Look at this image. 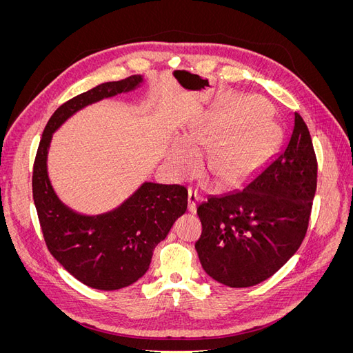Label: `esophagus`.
I'll use <instances>...</instances> for the list:
<instances>
[{
	"label": "esophagus",
	"instance_id": "obj_1",
	"mask_svg": "<svg viewBox=\"0 0 353 353\" xmlns=\"http://www.w3.org/2000/svg\"><path fill=\"white\" fill-rule=\"evenodd\" d=\"M199 200H200V196H199V193H197V190L188 188V210H190L191 213H196Z\"/></svg>",
	"mask_w": 353,
	"mask_h": 353
}]
</instances>
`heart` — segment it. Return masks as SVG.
<instances>
[{
  "label": "heart",
  "mask_w": 353,
  "mask_h": 353,
  "mask_svg": "<svg viewBox=\"0 0 353 353\" xmlns=\"http://www.w3.org/2000/svg\"><path fill=\"white\" fill-rule=\"evenodd\" d=\"M263 104L240 99L231 108L203 116L183 137H175L168 153L174 175L191 176L200 166V152L215 147L209 169L222 183L237 184L250 178L262 165L270 147V130L263 121Z\"/></svg>",
  "instance_id": "1"
}]
</instances>
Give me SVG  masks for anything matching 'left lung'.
Here are the masks:
<instances>
[{"mask_svg":"<svg viewBox=\"0 0 353 353\" xmlns=\"http://www.w3.org/2000/svg\"><path fill=\"white\" fill-rule=\"evenodd\" d=\"M316 190V159L302 116L283 150L241 190L210 196L197 208L196 250L213 280L244 288L268 280L301 248Z\"/></svg>","mask_w":353,"mask_h":353,"instance_id":"obj_1","label":"left lung"}]
</instances>
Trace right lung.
Segmentation results:
<instances>
[{
  "label": "right lung",
  "instance_id": "obj_1",
  "mask_svg": "<svg viewBox=\"0 0 353 353\" xmlns=\"http://www.w3.org/2000/svg\"><path fill=\"white\" fill-rule=\"evenodd\" d=\"M143 74L104 82L61 104L42 132L35 157L32 191L50 253L74 279L97 290L112 292L138 281L150 268L156 245L187 210L188 193L176 184L144 181L119 206L87 215L57 196L48 175L52 134L87 105L143 87Z\"/></svg>",
  "mask_w": 353,
  "mask_h": 353
}]
</instances>
